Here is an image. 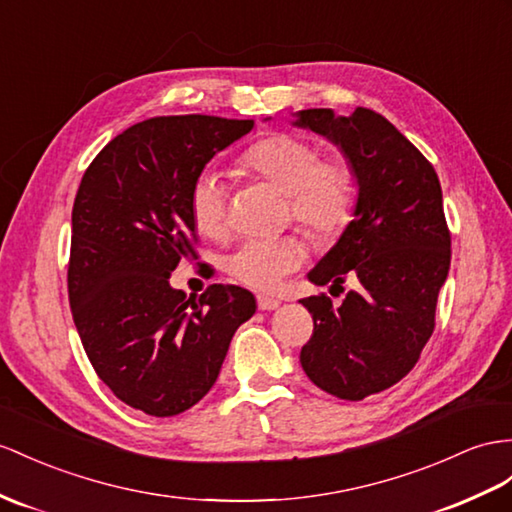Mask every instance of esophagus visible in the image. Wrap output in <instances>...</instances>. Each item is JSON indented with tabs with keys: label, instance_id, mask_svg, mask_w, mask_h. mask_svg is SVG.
<instances>
[{
	"label": "esophagus",
	"instance_id": "obj_1",
	"mask_svg": "<svg viewBox=\"0 0 512 512\" xmlns=\"http://www.w3.org/2000/svg\"><path fill=\"white\" fill-rule=\"evenodd\" d=\"M281 305V300H277V298H270V296H257V307L261 309V311H272V309H277Z\"/></svg>",
	"mask_w": 512,
	"mask_h": 512
}]
</instances>
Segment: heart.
Returning <instances> with one entry per match:
<instances>
[{"instance_id": "b5f03b06", "label": "heart", "mask_w": 512, "mask_h": 512, "mask_svg": "<svg viewBox=\"0 0 512 512\" xmlns=\"http://www.w3.org/2000/svg\"><path fill=\"white\" fill-rule=\"evenodd\" d=\"M248 173L287 194V216L316 240H333L355 218L359 203L357 170L344 153L320 155L316 142L274 131L248 147L240 160ZM194 227L218 240L229 231L227 190L205 173L190 194ZM305 259V244L296 235L242 242L227 259L235 281L261 292H274Z\"/></svg>"}]
</instances>
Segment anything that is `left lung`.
Segmentation results:
<instances>
[{
    "label": "left lung",
    "mask_w": 512,
    "mask_h": 512,
    "mask_svg": "<svg viewBox=\"0 0 512 512\" xmlns=\"http://www.w3.org/2000/svg\"><path fill=\"white\" fill-rule=\"evenodd\" d=\"M298 125L337 142L357 170L355 220L320 264L316 285L359 283L333 307L326 294L303 298L313 333L300 365L326 393L363 400L409 374L435 331L452 238L435 168L383 114L357 108L298 112ZM344 292V287H342Z\"/></svg>",
    "instance_id": "8db88e82"
}]
</instances>
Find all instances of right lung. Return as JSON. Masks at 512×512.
<instances>
[{
  "label": "right lung",
  "instance_id": "1",
  "mask_svg": "<svg viewBox=\"0 0 512 512\" xmlns=\"http://www.w3.org/2000/svg\"><path fill=\"white\" fill-rule=\"evenodd\" d=\"M255 121L186 114L131 125L103 147L73 203L69 303L82 346L116 398L173 417L216 383L253 294L214 283L199 298L170 272L199 259L190 194L212 157Z\"/></svg>",
  "mask_w": 512,
  "mask_h": 512
}]
</instances>
